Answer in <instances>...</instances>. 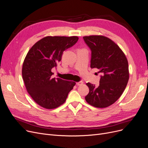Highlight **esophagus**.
Masks as SVG:
<instances>
[{
	"label": "esophagus",
	"instance_id": "34e87169",
	"mask_svg": "<svg viewBox=\"0 0 148 148\" xmlns=\"http://www.w3.org/2000/svg\"><path fill=\"white\" fill-rule=\"evenodd\" d=\"M82 84H83V82H82V81H79V82H76V84L77 86H81Z\"/></svg>",
	"mask_w": 148,
	"mask_h": 148
}]
</instances>
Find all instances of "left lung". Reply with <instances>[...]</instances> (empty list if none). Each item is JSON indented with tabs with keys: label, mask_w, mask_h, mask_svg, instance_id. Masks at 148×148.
Listing matches in <instances>:
<instances>
[{
	"label": "left lung",
	"mask_w": 148,
	"mask_h": 148,
	"mask_svg": "<svg viewBox=\"0 0 148 148\" xmlns=\"http://www.w3.org/2000/svg\"><path fill=\"white\" fill-rule=\"evenodd\" d=\"M83 39L91 50L90 67L101 73L99 85L86 84L89 93L86 101L99 108L114 104L125 90L129 80L127 58L119 45L103 36H84Z\"/></svg>",
	"instance_id": "left-lung-1"
}]
</instances>
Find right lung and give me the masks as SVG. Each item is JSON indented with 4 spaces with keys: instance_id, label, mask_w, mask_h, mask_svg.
<instances>
[{
    "instance_id": "right-lung-1",
    "label": "right lung",
    "mask_w": 148,
    "mask_h": 148,
    "mask_svg": "<svg viewBox=\"0 0 148 148\" xmlns=\"http://www.w3.org/2000/svg\"><path fill=\"white\" fill-rule=\"evenodd\" d=\"M77 36H47L28 52L22 66V78L29 95L42 108H56L65 103L75 82L52 78L51 69L61 61L64 51L73 46Z\"/></svg>"
}]
</instances>
